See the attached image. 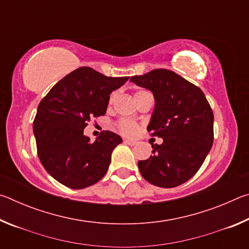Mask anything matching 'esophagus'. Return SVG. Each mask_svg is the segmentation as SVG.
Listing matches in <instances>:
<instances>
[{
	"instance_id": "1",
	"label": "esophagus",
	"mask_w": 249,
	"mask_h": 249,
	"mask_svg": "<svg viewBox=\"0 0 249 249\" xmlns=\"http://www.w3.org/2000/svg\"><path fill=\"white\" fill-rule=\"evenodd\" d=\"M124 142H125V144L129 145V146H134V145L137 144V142L133 141V140H124Z\"/></svg>"
}]
</instances>
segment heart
<instances>
[{"mask_svg": "<svg viewBox=\"0 0 249 249\" xmlns=\"http://www.w3.org/2000/svg\"><path fill=\"white\" fill-rule=\"evenodd\" d=\"M145 94H148V92L142 91V90L137 91L134 95L135 100H136V102L142 98V96H144ZM115 98H116V92H113V93L109 95L108 105H112L113 103H114ZM116 127L122 134L126 135V136H133V135L136 134L137 129H138L137 124L135 123L134 121L128 120V119H121V120L117 121L116 122Z\"/></svg>", "mask_w": 249, "mask_h": 249, "instance_id": "heart-1", "label": "heart"}]
</instances>
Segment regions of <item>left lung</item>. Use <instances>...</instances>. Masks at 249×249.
I'll return each instance as SVG.
<instances>
[{
    "mask_svg": "<svg viewBox=\"0 0 249 249\" xmlns=\"http://www.w3.org/2000/svg\"><path fill=\"white\" fill-rule=\"evenodd\" d=\"M130 81L155 96V109L147 130L162 138L153 156L138 161L149 183L175 188L187 182L200 169L213 145V111L199 87L174 71L154 69Z\"/></svg>",
    "mask_w": 249,
    "mask_h": 249,
    "instance_id": "8db88e82",
    "label": "left lung"
}]
</instances>
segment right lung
Wrapping results in <instances>:
<instances>
[{
	"label": "right lung",
	"mask_w": 249,
	"mask_h": 249,
	"mask_svg": "<svg viewBox=\"0 0 249 249\" xmlns=\"http://www.w3.org/2000/svg\"><path fill=\"white\" fill-rule=\"evenodd\" d=\"M129 77H107L89 67L67 74L52 88L33 123L37 154L46 171L71 189H84L103 178L119 135L103 130L94 142L83 129L105 115L109 94Z\"/></svg>",
	"instance_id": "add662e5"
}]
</instances>
